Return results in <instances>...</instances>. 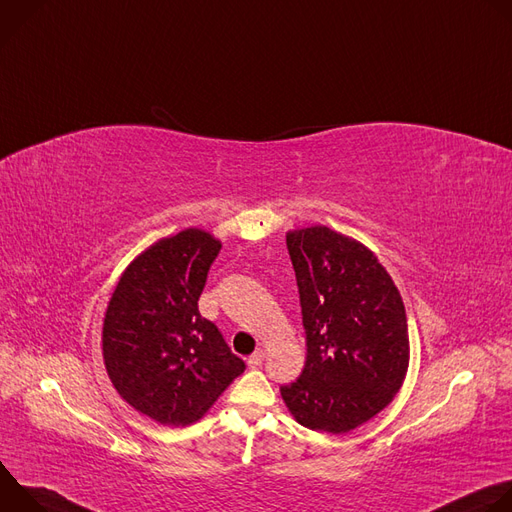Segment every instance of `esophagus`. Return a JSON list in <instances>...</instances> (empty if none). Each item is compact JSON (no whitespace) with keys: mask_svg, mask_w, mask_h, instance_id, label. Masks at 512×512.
<instances>
[{"mask_svg":"<svg viewBox=\"0 0 512 512\" xmlns=\"http://www.w3.org/2000/svg\"><path fill=\"white\" fill-rule=\"evenodd\" d=\"M263 360H265V352L259 348V350H257V352H253V354L249 356V360H247L249 369H259L261 364H263Z\"/></svg>","mask_w":512,"mask_h":512,"instance_id":"34e87169","label":"esophagus"}]
</instances>
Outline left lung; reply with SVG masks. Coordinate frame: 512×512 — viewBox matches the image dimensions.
Listing matches in <instances>:
<instances>
[{"mask_svg":"<svg viewBox=\"0 0 512 512\" xmlns=\"http://www.w3.org/2000/svg\"><path fill=\"white\" fill-rule=\"evenodd\" d=\"M306 330L302 375L281 397L298 423L346 433L383 411L409 367L399 289L373 251L328 227L285 237Z\"/></svg>","mask_w":512,"mask_h":512,"instance_id":"1","label":"left lung"}]
</instances>
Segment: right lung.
I'll use <instances>...</instances> for the list:
<instances>
[{
  "label": "right lung",
  "mask_w": 512,
  "mask_h": 512,
  "mask_svg": "<svg viewBox=\"0 0 512 512\" xmlns=\"http://www.w3.org/2000/svg\"><path fill=\"white\" fill-rule=\"evenodd\" d=\"M221 241L200 229L160 239L123 271L103 322V360L117 393L162 425L200 419L245 371L198 298Z\"/></svg>",
  "instance_id": "obj_1"
}]
</instances>
